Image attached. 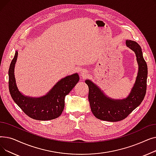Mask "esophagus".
<instances>
[{"label":"esophagus","mask_w":156,"mask_h":156,"mask_svg":"<svg viewBox=\"0 0 156 156\" xmlns=\"http://www.w3.org/2000/svg\"><path fill=\"white\" fill-rule=\"evenodd\" d=\"M87 70H85V69H81V71H80V75H81V76H82V77H85L87 75Z\"/></svg>","instance_id":"1"}]
</instances>
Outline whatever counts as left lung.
I'll use <instances>...</instances> for the list:
<instances>
[{
    "mask_svg": "<svg viewBox=\"0 0 156 156\" xmlns=\"http://www.w3.org/2000/svg\"><path fill=\"white\" fill-rule=\"evenodd\" d=\"M126 44L135 53L138 64L135 83L126 98L120 100L111 99L105 95L92 81H85L89 88L88 101L91 111L94 115L99 119L111 122L124 119L141 104L145 95L148 71L142 48L133 40H127Z\"/></svg>",
    "mask_w": 156,
    "mask_h": 156,
    "instance_id": "1",
    "label": "left lung"
}]
</instances>
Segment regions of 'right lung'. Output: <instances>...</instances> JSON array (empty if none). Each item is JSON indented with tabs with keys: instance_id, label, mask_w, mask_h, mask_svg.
Listing matches in <instances>:
<instances>
[{
	"instance_id": "1",
	"label": "right lung",
	"mask_w": 156,
	"mask_h": 156,
	"mask_svg": "<svg viewBox=\"0 0 156 156\" xmlns=\"http://www.w3.org/2000/svg\"><path fill=\"white\" fill-rule=\"evenodd\" d=\"M18 52L16 51L9 69V89L12 99L27 116L40 121L58 118L64 108V98L75 87L80 80L78 73L59 80L45 95L31 97L22 94L17 87L14 67Z\"/></svg>"
}]
</instances>
